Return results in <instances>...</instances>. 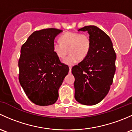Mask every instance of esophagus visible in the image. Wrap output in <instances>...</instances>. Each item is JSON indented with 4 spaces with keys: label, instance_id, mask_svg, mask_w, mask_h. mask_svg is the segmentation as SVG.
I'll use <instances>...</instances> for the list:
<instances>
[{
    "label": "esophagus",
    "instance_id": "1",
    "mask_svg": "<svg viewBox=\"0 0 132 132\" xmlns=\"http://www.w3.org/2000/svg\"><path fill=\"white\" fill-rule=\"evenodd\" d=\"M71 71H72V67L69 66V73H71Z\"/></svg>",
    "mask_w": 132,
    "mask_h": 132
}]
</instances>
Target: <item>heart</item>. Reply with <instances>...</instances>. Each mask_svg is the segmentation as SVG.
<instances>
[{
	"label": "heart",
	"instance_id": "1",
	"mask_svg": "<svg viewBox=\"0 0 132 132\" xmlns=\"http://www.w3.org/2000/svg\"><path fill=\"white\" fill-rule=\"evenodd\" d=\"M61 43L54 41L53 51L59 58H63L66 53V47H69L70 55L63 59V63L72 66L79 62L81 58L87 56L91 48V41L87 35L79 32H67L60 37Z\"/></svg>",
	"mask_w": 132,
	"mask_h": 132
}]
</instances>
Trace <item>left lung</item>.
<instances>
[{
  "label": "left lung",
  "instance_id": "left-lung-1",
  "mask_svg": "<svg viewBox=\"0 0 132 132\" xmlns=\"http://www.w3.org/2000/svg\"><path fill=\"white\" fill-rule=\"evenodd\" d=\"M78 31L88 32L91 48L83 60L72 69L75 77L74 96L80 104L93 105L109 91L116 72V55L109 37L97 27L86 26Z\"/></svg>",
  "mask_w": 132,
  "mask_h": 132
}]
</instances>
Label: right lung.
I'll return each instance as SVG.
<instances>
[{
	"label": "right lung",
	"instance_id": "1",
	"mask_svg": "<svg viewBox=\"0 0 132 132\" xmlns=\"http://www.w3.org/2000/svg\"><path fill=\"white\" fill-rule=\"evenodd\" d=\"M62 30L46 28L33 32L21 48L19 81L28 98L36 105L47 106L58 100V89L69 68L53 51L55 37Z\"/></svg>",
	"mask_w": 132,
	"mask_h": 132
}]
</instances>
